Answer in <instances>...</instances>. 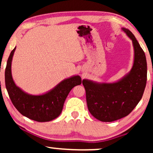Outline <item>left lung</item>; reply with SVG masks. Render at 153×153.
Segmentation results:
<instances>
[{
    "label": "left lung",
    "instance_id": "left-lung-1",
    "mask_svg": "<svg viewBox=\"0 0 153 153\" xmlns=\"http://www.w3.org/2000/svg\"><path fill=\"white\" fill-rule=\"evenodd\" d=\"M132 40L134 60L127 76L118 82L97 83L84 79L88 108L102 122H112L132 111L143 96L147 81V62L143 50L130 30L123 28Z\"/></svg>",
    "mask_w": 153,
    "mask_h": 153
}]
</instances>
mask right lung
Masks as SVG:
<instances>
[{
    "label": "right lung",
    "instance_id": "obj_1",
    "mask_svg": "<svg viewBox=\"0 0 153 153\" xmlns=\"http://www.w3.org/2000/svg\"><path fill=\"white\" fill-rule=\"evenodd\" d=\"M15 49L16 47L10 53L5 72L6 89L12 104L20 114L31 120L48 122L56 118L62 112L71 90L81 83V77L74 76L67 79L44 95H28L16 86L12 79L11 64Z\"/></svg>",
    "mask_w": 153,
    "mask_h": 153
}]
</instances>
